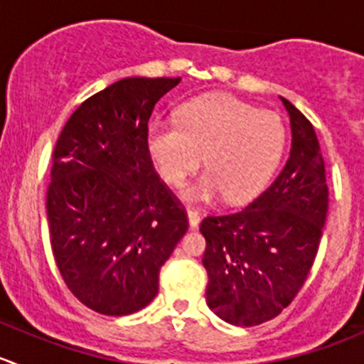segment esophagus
Listing matches in <instances>:
<instances>
[{"mask_svg":"<svg viewBox=\"0 0 364 364\" xmlns=\"http://www.w3.org/2000/svg\"><path fill=\"white\" fill-rule=\"evenodd\" d=\"M186 215H188V223H190V227H197V225H199L200 215L196 211V209H188V213H186Z\"/></svg>","mask_w":364,"mask_h":364,"instance_id":"34e87169","label":"esophagus"}]
</instances>
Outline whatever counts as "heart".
Wrapping results in <instances>:
<instances>
[{"instance_id": "heart-1", "label": "heart", "mask_w": 364, "mask_h": 364, "mask_svg": "<svg viewBox=\"0 0 364 364\" xmlns=\"http://www.w3.org/2000/svg\"><path fill=\"white\" fill-rule=\"evenodd\" d=\"M284 148L285 128L277 114L225 93L193 98L178 111V123L156 121L146 130L148 155L167 185L181 186L204 156L208 172L183 190L188 203L252 199L269 181Z\"/></svg>"}]
</instances>
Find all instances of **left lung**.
Here are the masks:
<instances>
[{"instance_id":"obj_1","label":"left lung","mask_w":364,"mask_h":364,"mask_svg":"<svg viewBox=\"0 0 364 364\" xmlns=\"http://www.w3.org/2000/svg\"><path fill=\"white\" fill-rule=\"evenodd\" d=\"M291 117V156L247 208L209 215L205 301L222 321L257 326L277 317L303 287L328 215L326 165L310 121L282 98Z\"/></svg>"}]
</instances>
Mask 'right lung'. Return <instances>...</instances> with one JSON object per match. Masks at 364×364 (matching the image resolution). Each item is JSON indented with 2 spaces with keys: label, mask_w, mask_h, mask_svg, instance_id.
<instances>
[{
  "label": "right lung",
  "mask_w": 364,
  "mask_h": 364,
  "mask_svg": "<svg viewBox=\"0 0 364 364\" xmlns=\"http://www.w3.org/2000/svg\"><path fill=\"white\" fill-rule=\"evenodd\" d=\"M179 80H117L77 107L54 148L47 188L54 260L70 292L98 314L148 306L188 229L146 149L153 109Z\"/></svg>",
  "instance_id": "right-lung-1"
}]
</instances>
